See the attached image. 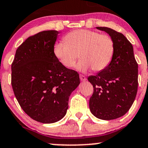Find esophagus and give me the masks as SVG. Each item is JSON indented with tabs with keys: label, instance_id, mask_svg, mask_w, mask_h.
I'll list each match as a JSON object with an SVG mask.
<instances>
[{
	"label": "esophagus",
	"instance_id": "1",
	"mask_svg": "<svg viewBox=\"0 0 148 148\" xmlns=\"http://www.w3.org/2000/svg\"><path fill=\"white\" fill-rule=\"evenodd\" d=\"M79 78H80L81 81L82 82H85L86 80V77L84 75H79Z\"/></svg>",
	"mask_w": 148,
	"mask_h": 148
}]
</instances>
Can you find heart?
<instances>
[{
    "instance_id": "obj_1",
    "label": "heart",
    "mask_w": 148,
    "mask_h": 148,
    "mask_svg": "<svg viewBox=\"0 0 148 148\" xmlns=\"http://www.w3.org/2000/svg\"><path fill=\"white\" fill-rule=\"evenodd\" d=\"M54 55L64 67H73L78 57L81 60L76 70L86 73L105 70L110 64L115 53V43L108 34L89 29H77L68 33L64 41L54 46Z\"/></svg>"
}]
</instances>
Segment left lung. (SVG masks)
I'll use <instances>...</instances> for the list:
<instances>
[{
	"label": "left lung",
	"instance_id": "8db88e82",
	"mask_svg": "<svg viewBox=\"0 0 148 148\" xmlns=\"http://www.w3.org/2000/svg\"><path fill=\"white\" fill-rule=\"evenodd\" d=\"M114 39L115 53L105 70L88 80L93 84L90 111L99 119L109 121L124 116L132 105L138 89V64L132 43L122 33L107 27H96Z\"/></svg>",
	"mask_w": 148,
	"mask_h": 148
}]
</instances>
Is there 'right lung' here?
Listing matches in <instances>:
<instances>
[{"label": "right lung", "mask_w": 148, "mask_h": 148, "mask_svg": "<svg viewBox=\"0 0 148 148\" xmlns=\"http://www.w3.org/2000/svg\"><path fill=\"white\" fill-rule=\"evenodd\" d=\"M60 32L29 36L16 51L12 86L23 110L34 121L53 123L65 116L69 99L79 86L77 72L64 67L53 53Z\"/></svg>", "instance_id": "1"}]
</instances>
